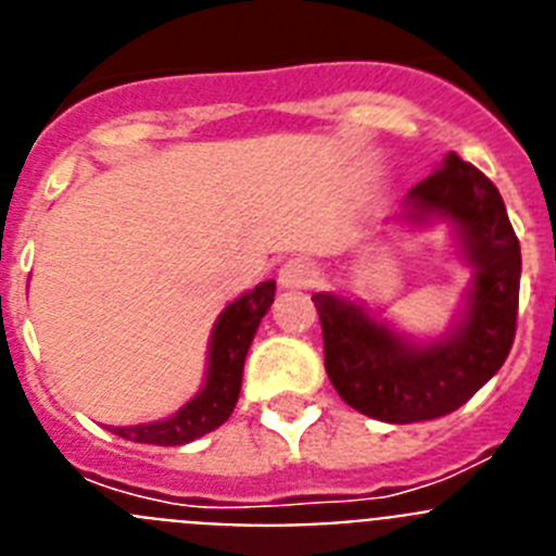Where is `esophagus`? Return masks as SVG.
<instances>
[{"label": "esophagus", "mask_w": 556, "mask_h": 556, "mask_svg": "<svg viewBox=\"0 0 556 556\" xmlns=\"http://www.w3.org/2000/svg\"><path fill=\"white\" fill-rule=\"evenodd\" d=\"M314 278H317V269L306 258H289L278 269V283H281V289H306L312 287Z\"/></svg>", "instance_id": "34e87169"}]
</instances>
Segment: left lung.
Wrapping results in <instances>:
<instances>
[{"label":"left lung","instance_id":"8db88e82","mask_svg":"<svg viewBox=\"0 0 556 556\" xmlns=\"http://www.w3.org/2000/svg\"><path fill=\"white\" fill-rule=\"evenodd\" d=\"M397 219L412 228L448 223L462 262L473 269L465 303L443 337L420 342L345 294L317 292L312 301L339 397L384 424H417L468 404L509 356L520 244L498 189L456 152L406 194Z\"/></svg>","mask_w":556,"mask_h":556}]
</instances>
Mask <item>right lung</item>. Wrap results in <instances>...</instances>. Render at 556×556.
<instances>
[{"label": "right lung", "mask_w": 556, "mask_h": 556, "mask_svg": "<svg viewBox=\"0 0 556 556\" xmlns=\"http://www.w3.org/2000/svg\"><path fill=\"white\" fill-rule=\"evenodd\" d=\"M275 301V281H264L223 308L208 339L203 390L175 415L139 426H108L116 437L147 445H184L219 429L233 412L242 390V370L258 323Z\"/></svg>", "instance_id": "obj_1"}]
</instances>
